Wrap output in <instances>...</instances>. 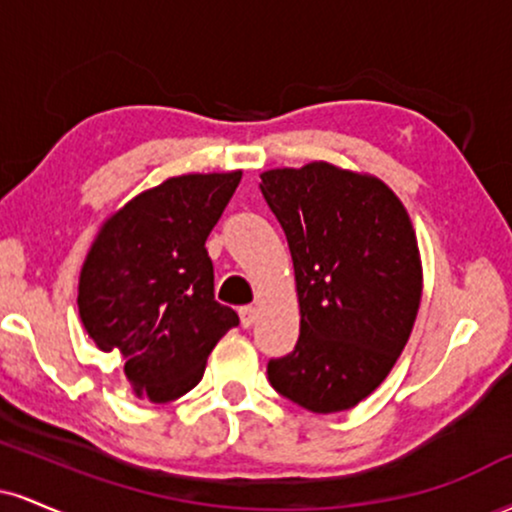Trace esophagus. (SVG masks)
Returning <instances> with one entry per match:
<instances>
[{"instance_id":"obj_1","label":"esophagus","mask_w":512,"mask_h":512,"mask_svg":"<svg viewBox=\"0 0 512 512\" xmlns=\"http://www.w3.org/2000/svg\"><path fill=\"white\" fill-rule=\"evenodd\" d=\"M238 313H240V325H243V327L255 325V320H257V308H255V305H245V308H240Z\"/></svg>"}]
</instances>
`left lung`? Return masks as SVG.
I'll list each match as a JSON object with an SVG mask.
<instances>
[{"instance_id":"8db88e82","label":"left lung","mask_w":512,"mask_h":512,"mask_svg":"<svg viewBox=\"0 0 512 512\" xmlns=\"http://www.w3.org/2000/svg\"><path fill=\"white\" fill-rule=\"evenodd\" d=\"M289 240L301 337L267 363L269 383L298 407H356L409 342L424 274L407 209L383 180L315 161L260 175Z\"/></svg>"}]
</instances>
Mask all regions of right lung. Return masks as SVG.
Returning <instances> with one entry per match:
<instances>
[{
	"instance_id": "obj_1",
	"label": "right lung",
	"mask_w": 512,
	"mask_h": 512,
	"mask_svg": "<svg viewBox=\"0 0 512 512\" xmlns=\"http://www.w3.org/2000/svg\"><path fill=\"white\" fill-rule=\"evenodd\" d=\"M240 170L168 178L103 223L79 276V315L101 351H117L139 399L163 404L202 380L236 310L214 298L204 248Z\"/></svg>"
}]
</instances>
